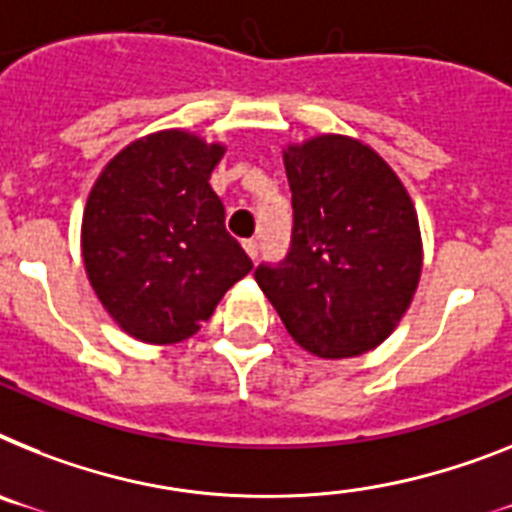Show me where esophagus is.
Instances as JSON below:
<instances>
[{"label": "esophagus", "instance_id": "1", "mask_svg": "<svg viewBox=\"0 0 512 512\" xmlns=\"http://www.w3.org/2000/svg\"><path fill=\"white\" fill-rule=\"evenodd\" d=\"M242 247H244V252H247V255L255 260V257H257V242H255V239H244Z\"/></svg>", "mask_w": 512, "mask_h": 512}]
</instances>
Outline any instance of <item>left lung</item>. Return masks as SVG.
Wrapping results in <instances>:
<instances>
[{"label":"left lung","mask_w":512,"mask_h":512,"mask_svg":"<svg viewBox=\"0 0 512 512\" xmlns=\"http://www.w3.org/2000/svg\"><path fill=\"white\" fill-rule=\"evenodd\" d=\"M294 229L283 263L257 286L302 349L349 359L380 346L406 315L422 276L414 203L362 140L317 135L283 150Z\"/></svg>","instance_id":"1"}]
</instances>
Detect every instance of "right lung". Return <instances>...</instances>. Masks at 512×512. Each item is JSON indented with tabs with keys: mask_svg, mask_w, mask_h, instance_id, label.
<instances>
[{
	"mask_svg": "<svg viewBox=\"0 0 512 512\" xmlns=\"http://www.w3.org/2000/svg\"><path fill=\"white\" fill-rule=\"evenodd\" d=\"M223 153L226 145L192 132H153L119 150L90 190L85 273L111 320L137 341L195 336L252 270L210 187Z\"/></svg>",
	"mask_w": 512,
	"mask_h": 512,
	"instance_id": "add662e5",
	"label": "right lung"
}]
</instances>
